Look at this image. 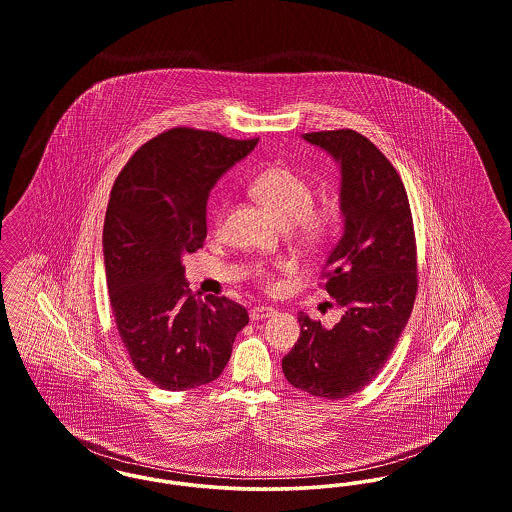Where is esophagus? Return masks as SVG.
<instances>
[{"instance_id": "esophagus-1", "label": "esophagus", "mask_w": 512, "mask_h": 512, "mask_svg": "<svg viewBox=\"0 0 512 512\" xmlns=\"http://www.w3.org/2000/svg\"><path fill=\"white\" fill-rule=\"evenodd\" d=\"M250 319L252 321H264L267 317H271L275 310L273 308H269V306H254V308H250Z\"/></svg>"}]
</instances>
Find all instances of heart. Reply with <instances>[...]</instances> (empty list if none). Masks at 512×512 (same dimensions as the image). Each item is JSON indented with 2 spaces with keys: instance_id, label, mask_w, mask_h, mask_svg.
Returning <instances> with one entry per match:
<instances>
[{
  "instance_id": "heart-1",
  "label": "heart",
  "mask_w": 512,
  "mask_h": 512,
  "mask_svg": "<svg viewBox=\"0 0 512 512\" xmlns=\"http://www.w3.org/2000/svg\"><path fill=\"white\" fill-rule=\"evenodd\" d=\"M250 191L267 210L285 223L294 239L310 250H319L333 237L338 212L334 204L313 202L310 183L285 166H269L250 181ZM225 216V202L218 206L216 222L222 223ZM269 281V275L262 273Z\"/></svg>"
}]
</instances>
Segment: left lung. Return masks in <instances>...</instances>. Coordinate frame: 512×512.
I'll use <instances>...</instances> for the list:
<instances>
[{
    "label": "left lung",
    "instance_id": "1",
    "mask_svg": "<svg viewBox=\"0 0 512 512\" xmlns=\"http://www.w3.org/2000/svg\"><path fill=\"white\" fill-rule=\"evenodd\" d=\"M340 164L344 231L325 266V290L342 312L333 329L300 315V338L283 357L294 388L342 400L377 377L409 321L417 246L400 174L354 130L304 134Z\"/></svg>",
    "mask_w": 512,
    "mask_h": 512
}]
</instances>
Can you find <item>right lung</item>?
<instances>
[{
  "instance_id": "obj_1",
  "label": "right lung",
  "mask_w": 512,
  "mask_h": 512,
  "mask_svg": "<svg viewBox=\"0 0 512 512\" xmlns=\"http://www.w3.org/2000/svg\"><path fill=\"white\" fill-rule=\"evenodd\" d=\"M258 139L174 128L135 151L118 174L103 227L105 273L118 334L135 371L170 392L222 375L245 308L199 300L181 258L206 239V200Z\"/></svg>"
}]
</instances>
